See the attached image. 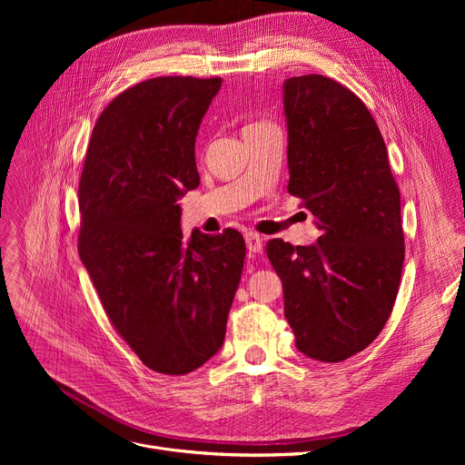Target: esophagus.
Returning a JSON list of instances; mask_svg holds the SVG:
<instances>
[{"mask_svg":"<svg viewBox=\"0 0 465 465\" xmlns=\"http://www.w3.org/2000/svg\"><path fill=\"white\" fill-rule=\"evenodd\" d=\"M245 242H247V249L251 252H260L262 245H263V237L256 232H247L245 233Z\"/></svg>","mask_w":465,"mask_h":465,"instance_id":"34e87169","label":"esophagus"}]
</instances>
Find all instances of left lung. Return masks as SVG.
<instances>
[{
  "label": "left lung",
  "instance_id": "obj_1",
  "mask_svg": "<svg viewBox=\"0 0 465 465\" xmlns=\"http://www.w3.org/2000/svg\"><path fill=\"white\" fill-rule=\"evenodd\" d=\"M288 192L319 220V241L272 239L284 316L300 352L343 361L371 345L392 312L405 258L400 188L375 118L322 75L284 81Z\"/></svg>",
  "mask_w": 465,
  "mask_h": 465
}]
</instances>
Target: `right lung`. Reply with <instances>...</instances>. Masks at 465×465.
Wrapping results in <instances>:
<instances>
[{"label": "right lung", "instance_id": "right-lung-1", "mask_svg": "<svg viewBox=\"0 0 465 465\" xmlns=\"http://www.w3.org/2000/svg\"><path fill=\"white\" fill-rule=\"evenodd\" d=\"M223 79L156 77L97 118L79 183V256L107 319L146 368L198 370L224 343L245 241L235 230L183 237L200 184L193 144Z\"/></svg>", "mask_w": 465, "mask_h": 465}]
</instances>
